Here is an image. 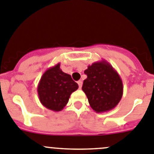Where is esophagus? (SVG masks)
Wrapping results in <instances>:
<instances>
[{
  "label": "esophagus",
  "instance_id": "34e87169",
  "mask_svg": "<svg viewBox=\"0 0 154 154\" xmlns=\"http://www.w3.org/2000/svg\"><path fill=\"white\" fill-rule=\"evenodd\" d=\"M77 83H78V85H79V88H81L82 86H83V82H82V80H79V81L77 82Z\"/></svg>",
  "mask_w": 154,
  "mask_h": 154
}]
</instances>
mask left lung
Wrapping results in <instances>:
<instances>
[{
    "instance_id": "8db88e82",
    "label": "left lung",
    "mask_w": 154,
    "mask_h": 154,
    "mask_svg": "<svg viewBox=\"0 0 154 154\" xmlns=\"http://www.w3.org/2000/svg\"><path fill=\"white\" fill-rule=\"evenodd\" d=\"M84 73L87 78L82 89L90 106L96 112H105L114 109L123 95V83L119 73L106 61L88 66Z\"/></svg>"
}]
</instances>
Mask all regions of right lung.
Instances as JSON below:
<instances>
[{
  "label": "right lung",
  "mask_w": 154,
  "mask_h": 154,
  "mask_svg": "<svg viewBox=\"0 0 154 154\" xmlns=\"http://www.w3.org/2000/svg\"><path fill=\"white\" fill-rule=\"evenodd\" d=\"M78 88L70 74L63 72L60 63L45 71L37 87L38 98L45 107L54 112L63 109L71 93Z\"/></svg>",
  "instance_id": "add662e5"
}]
</instances>
